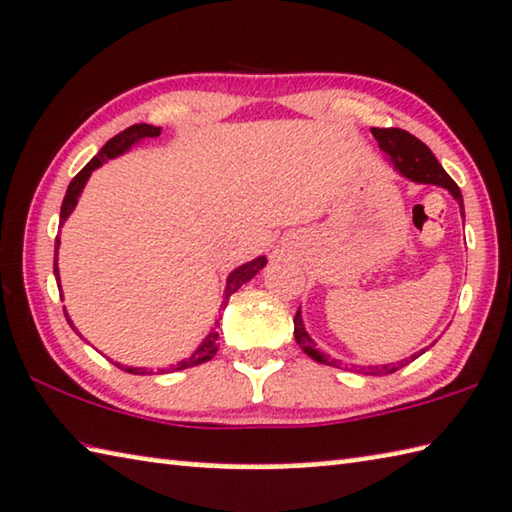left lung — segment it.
I'll return each instance as SVG.
<instances>
[{"label":"left lung","instance_id":"8db88e82","mask_svg":"<svg viewBox=\"0 0 512 512\" xmlns=\"http://www.w3.org/2000/svg\"><path fill=\"white\" fill-rule=\"evenodd\" d=\"M371 134L376 136V141L380 145V150H385V154L392 161L394 168L399 170L403 177H408L412 182H419V184H435V186H444L446 191L451 193L453 198L458 200V205L462 209V193L458 189V184L451 180L449 173L440 166V161L435 159V154L428 150L426 143H421L417 136H412L410 132H405V129L399 127H371ZM462 216H465V209H462ZM294 335H296V342L298 346L303 348V351L310 355L312 360L321 362V364H330V367H339L337 360H330L328 355H323L321 351H316V344L312 342V337L305 332L303 326V319H300V310L294 316ZM431 348V346H428ZM421 353L419 351L412 355L410 360H401V362H392V364H383V367H355L358 371L364 373H371V376H387V373H394L403 369L405 364L417 360Z\"/></svg>","mask_w":512,"mask_h":512}]
</instances>
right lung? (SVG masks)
<instances>
[{"label":"right lung","mask_w":512,"mask_h":512,"mask_svg":"<svg viewBox=\"0 0 512 512\" xmlns=\"http://www.w3.org/2000/svg\"><path fill=\"white\" fill-rule=\"evenodd\" d=\"M159 134H161V127H152V125L141 123V125H132V127L123 129V132L116 134V136H113V139H109L107 143H104V148L97 152V157H93L84 168L79 170L75 177H72V182H70L68 191H66V198H63V205H61V223L59 225L66 223V218L72 214V209H75V205H77V198H79L81 189H84L86 180H88V177H91V173H93L97 166H102L107 159H113V157H118V154H123L125 150L132 148V145L139 143L141 139H154V136H159ZM56 253H59V237H56V243H54V275H56V280H59V266H56ZM264 264H266V257H257V259H253V262H248V264L239 266V269H234L230 273V278H227L225 300L221 303V307L227 305V298H230L234 291H237L243 285V282H248L259 269H264ZM59 287H61V282H59ZM63 314H66V310H63ZM66 319H68V323L72 326V321H70L68 314H66ZM72 328H75V326H72ZM216 328H218V321H216ZM216 328L209 332V335L205 337V342H202L196 348V353H193L191 358H186L182 362L173 364V369H168V371H182V369L196 367V364L212 360L214 355H216V351H218V332H216ZM77 335H79V332H77ZM113 364H116L118 369H125L129 373H136V376H145V373H152L148 369L123 367V364H118V362H113Z\"/></svg>","instance_id":"add662e5"}]
</instances>
